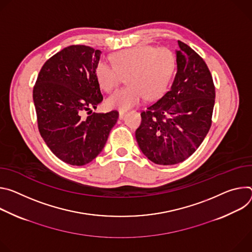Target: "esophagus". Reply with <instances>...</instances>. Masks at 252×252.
Here are the masks:
<instances>
[{
  "instance_id": "obj_1",
  "label": "esophagus",
  "mask_w": 252,
  "mask_h": 252,
  "mask_svg": "<svg viewBox=\"0 0 252 252\" xmlns=\"http://www.w3.org/2000/svg\"><path fill=\"white\" fill-rule=\"evenodd\" d=\"M126 115V112L124 111H119V119H123Z\"/></svg>"
}]
</instances>
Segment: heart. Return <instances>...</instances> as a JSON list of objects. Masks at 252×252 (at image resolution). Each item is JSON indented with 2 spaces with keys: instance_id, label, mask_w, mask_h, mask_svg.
Instances as JSON below:
<instances>
[{
  "instance_id": "obj_1",
  "label": "heart",
  "mask_w": 252,
  "mask_h": 252,
  "mask_svg": "<svg viewBox=\"0 0 252 252\" xmlns=\"http://www.w3.org/2000/svg\"><path fill=\"white\" fill-rule=\"evenodd\" d=\"M113 65L100 61L95 76L100 87L106 92L116 89L126 76L129 85L118 90L107 100L111 109L127 111L145 98L161 97L168 88L175 70V56L167 48L149 45L137 46L114 53Z\"/></svg>"
}]
</instances>
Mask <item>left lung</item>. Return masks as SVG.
I'll return each mask as SVG.
<instances>
[{"label":"left lung","instance_id":"1","mask_svg":"<svg viewBox=\"0 0 252 252\" xmlns=\"http://www.w3.org/2000/svg\"><path fill=\"white\" fill-rule=\"evenodd\" d=\"M177 73L172 86L141 113L135 132L143 154L159 165L183 162L207 135L215 102L211 73L200 56L178 41Z\"/></svg>","mask_w":252,"mask_h":252}]
</instances>
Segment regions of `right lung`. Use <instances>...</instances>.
<instances>
[{
	"mask_svg": "<svg viewBox=\"0 0 252 252\" xmlns=\"http://www.w3.org/2000/svg\"><path fill=\"white\" fill-rule=\"evenodd\" d=\"M101 53L84 45L64 48L46 61L34 86L39 132L50 150L70 165L95 159L119 117L116 110H91L103 100L95 76ZM86 110L90 115L84 119Z\"/></svg>",
	"mask_w": 252,
	"mask_h": 252,
	"instance_id": "right-lung-1",
	"label": "right lung"
}]
</instances>
